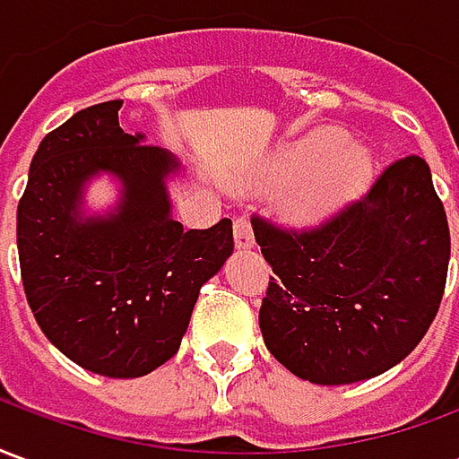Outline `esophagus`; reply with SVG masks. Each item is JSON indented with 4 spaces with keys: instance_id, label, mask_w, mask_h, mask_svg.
Segmentation results:
<instances>
[{
    "instance_id": "obj_1",
    "label": "esophagus",
    "mask_w": 459,
    "mask_h": 459,
    "mask_svg": "<svg viewBox=\"0 0 459 459\" xmlns=\"http://www.w3.org/2000/svg\"><path fill=\"white\" fill-rule=\"evenodd\" d=\"M233 236H236V246L238 248H250L255 243V236H253V226H250V219L243 213V216H236L233 221Z\"/></svg>"
}]
</instances>
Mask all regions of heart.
Returning a JSON list of instances; mask_svg holds the SVG:
<instances>
[{
    "instance_id": "1",
    "label": "heart",
    "mask_w": 459,
    "mask_h": 459,
    "mask_svg": "<svg viewBox=\"0 0 459 459\" xmlns=\"http://www.w3.org/2000/svg\"><path fill=\"white\" fill-rule=\"evenodd\" d=\"M371 157L364 144L344 142V132L315 130L282 144L258 171V186L292 184L285 206L299 221H322L364 189Z\"/></svg>"
}]
</instances>
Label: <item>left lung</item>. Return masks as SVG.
Here are the masks:
<instances>
[{
    "label": "left lung",
    "instance_id": "1",
    "mask_svg": "<svg viewBox=\"0 0 459 459\" xmlns=\"http://www.w3.org/2000/svg\"><path fill=\"white\" fill-rule=\"evenodd\" d=\"M273 268L260 305L268 351L322 385L384 374L413 351L440 309L450 229L430 167L391 161L364 196L317 226L253 216Z\"/></svg>",
    "mask_w": 459,
    "mask_h": 459
}]
</instances>
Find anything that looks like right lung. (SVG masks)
I'll return each mask as SVG.
<instances>
[{
  "mask_svg": "<svg viewBox=\"0 0 459 459\" xmlns=\"http://www.w3.org/2000/svg\"><path fill=\"white\" fill-rule=\"evenodd\" d=\"M122 100L85 108L48 132L16 209L26 302L48 342L110 378H137L177 354L201 285L233 253V226L184 230L169 216L164 179L177 161L127 134ZM120 176L108 220L80 219L82 184Z\"/></svg>",
  "mask_w": 459,
  "mask_h": 459,
  "instance_id": "obj_1",
  "label": "right lung"
}]
</instances>
